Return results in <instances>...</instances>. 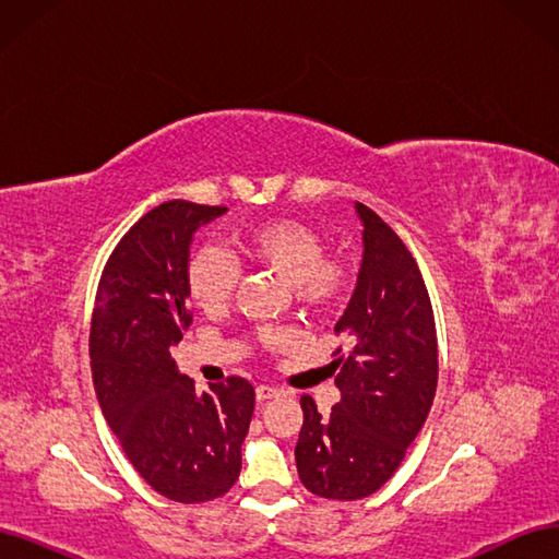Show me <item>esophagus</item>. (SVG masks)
Here are the masks:
<instances>
[{"instance_id":"1","label":"esophagus","mask_w":559,"mask_h":559,"mask_svg":"<svg viewBox=\"0 0 559 559\" xmlns=\"http://www.w3.org/2000/svg\"><path fill=\"white\" fill-rule=\"evenodd\" d=\"M282 392L277 386H270V384H259L257 386V401L259 403H265V401H270V399H277Z\"/></svg>"}]
</instances>
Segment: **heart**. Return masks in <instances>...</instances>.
Wrapping results in <instances>:
<instances>
[{"label": "heart", "mask_w": 559, "mask_h": 559, "mask_svg": "<svg viewBox=\"0 0 559 559\" xmlns=\"http://www.w3.org/2000/svg\"><path fill=\"white\" fill-rule=\"evenodd\" d=\"M240 257L267 267L292 284L294 296L310 310H324L345 289V267L324 257V242L310 226L294 218H270L238 238ZM238 282V270L222 247H200L189 263L186 286L200 310L218 312L228 306Z\"/></svg>", "instance_id": "1"}]
</instances>
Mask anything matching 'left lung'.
I'll return each instance as SVG.
<instances>
[{
  "label": "left lung",
  "instance_id": "8db88e82",
  "mask_svg": "<svg viewBox=\"0 0 559 559\" xmlns=\"http://www.w3.org/2000/svg\"><path fill=\"white\" fill-rule=\"evenodd\" d=\"M364 257L357 286L335 324L352 343L335 352L331 373L341 403L329 415L300 399L296 443L300 483L326 499H364L394 476L431 411L438 345L431 300L413 253L361 202Z\"/></svg>",
  "mask_w": 559,
  "mask_h": 559
}]
</instances>
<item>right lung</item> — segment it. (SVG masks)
Masks as SVG:
<instances>
[{"instance_id": "right-lung-1", "label": "right lung", "mask_w": 559, "mask_h": 559, "mask_svg": "<svg viewBox=\"0 0 559 559\" xmlns=\"http://www.w3.org/2000/svg\"><path fill=\"white\" fill-rule=\"evenodd\" d=\"M226 212L170 200L144 214L109 257L93 310L99 408L140 476L179 503L210 501L235 485L253 415L245 378L198 394L173 357L193 321L186 286L193 235Z\"/></svg>"}]
</instances>
